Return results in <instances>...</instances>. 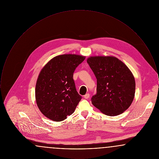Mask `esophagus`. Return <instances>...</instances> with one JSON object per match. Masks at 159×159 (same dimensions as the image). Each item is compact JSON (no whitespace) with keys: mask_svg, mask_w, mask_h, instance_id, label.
I'll use <instances>...</instances> for the list:
<instances>
[{"mask_svg":"<svg viewBox=\"0 0 159 159\" xmlns=\"http://www.w3.org/2000/svg\"><path fill=\"white\" fill-rule=\"evenodd\" d=\"M89 97H90L89 93H86V95H84V98L85 99H88L89 98Z\"/></svg>","mask_w":159,"mask_h":159,"instance_id":"34e87169","label":"esophagus"}]
</instances>
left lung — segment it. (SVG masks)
Returning <instances> with one entry per match:
<instances>
[{
  "label": "left lung",
  "instance_id": "obj_1",
  "mask_svg": "<svg viewBox=\"0 0 159 159\" xmlns=\"http://www.w3.org/2000/svg\"><path fill=\"white\" fill-rule=\"evenodd\" d=\"M87 62L97 80V93L91 98L92 104L107 116L123 113L135 96V81L130 70L112 56L91 57Z\"/></svg>",
  "mask_w": 159,
  "mask_h": 159
}]
</instances>
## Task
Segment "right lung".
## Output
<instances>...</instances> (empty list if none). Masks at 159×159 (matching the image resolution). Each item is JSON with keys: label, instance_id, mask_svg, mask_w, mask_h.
Segmentation results:
<instances>
[{"label": "right lung", "instance_id": "right-lung-1", "mask_svg": "<svg viewBox=\"0 0 159 159\" xmlns=\"http://www.w3.org/2000/svg\"><path fill=\"white\" fill-rule=\"evenodd\" d=\"M85 57L64 54L49 61L40 71L35 89L37 106L48 119L61 121L74 113L82 97L76 91L73 73Z\"/></svg>", "mask_w": 159, "mask_h": 159}]
</instances>
